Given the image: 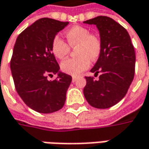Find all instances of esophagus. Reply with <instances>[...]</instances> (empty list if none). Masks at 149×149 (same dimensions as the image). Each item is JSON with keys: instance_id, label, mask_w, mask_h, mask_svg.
Segmentation results:
<instances>
[{"instance_id": "34e87169", "label": "esophagus", "mask_w": 149, "mask_h": 149, "mask_svg": "<svg viewBox=\"0 0 149 149\" xmlns=\"http://www.w3.org/2000/svg\"><path fill=\"white\" fill-rule=\"evenodd\" d=\"M76 80H77V77H72V82H75L76 81Z\"/></svg>"}]
</instances>
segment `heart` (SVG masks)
<instances>
[{
  "mask_svg": "<svg viewBox=\"0 0 149 149\" xmlns=\"http://www.w3.org/2000/svg\"><path fill=\"white\" fill-rule=\"evenodd\" d=\"M65 36L71 47L77 46L75 53L77 57L64 60L61 63V70L67 74L77 76L89 68L90 59L95 61L99 58L102 49L101 40L97 35L91 34L88 29L78 25L68 29ZM68 44L59 36H55L51 44L54 56L63 58L69 52Z\"/></svg>",
  "mask_w": 149,
  "mask_h": 149,
  "instance_id": "1",
  "label": "heart"
}]
</instances>
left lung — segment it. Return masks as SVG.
<instances>
[{"instance_id":"obj_1","label":"left lung","mask_w":149,"mask_h":149,"mask_svg":"<svg viewBox=\"0 0 149 149\" xmlns=\"http://www.w3.org/2000/svg\"><path fill=\"white\" fill-rule=\"evenodd\" d=\"M94 24L99 30L101 53L91 69L99 79L86 77L85 98L91 106L107 109L125 96L134 77L135 52L125 29L113 19L97 16L83 22Z\"/></svg>"}]
</instances>
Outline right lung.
Masks as SVG:
<instances>
[{"label":"right lung","instance_id":"obj_1","mask_svg":"<svg viewBox=\"0 0 149 149\" xmlns=\"http://www.w3.org/2000/svg\"><path fill=\"white\" fill-rule=\"evenodd\" d=\"M68 24L39 19L19 35L14 46L10 70L15 89L24 102L39 113H53L64 105L72 77L60 71L51 44ZM54 74L57 78L48 80Z\"/></svg>","mask_w":149,"mask_h":149}]
</instances>
